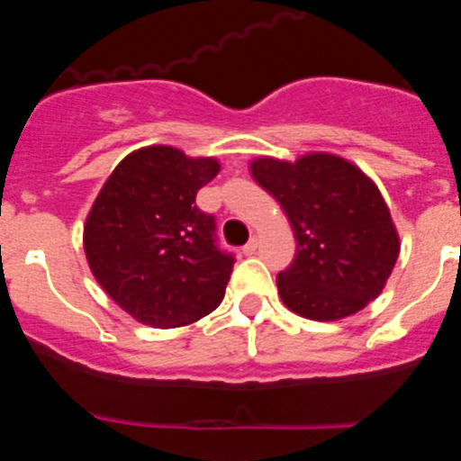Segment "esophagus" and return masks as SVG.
I'll return each mask as SVG.
<instances>
[{
    "label": "esophagus",
    "mask_w": 461,
    "mask_h": 461,
    "mask_svg": "<svg viewBox=\"0 0 461 461\" xmlns=\"http://www.w3.org/2000/svg\"><path fill=\"white\" fill-rule=\"evenodd\" d=\"M256 249H258V240L254 238V240H249V242L244 244V247H242V254H244V256H254Z\"/></svg>",
    "instance_id": "esophagus-1"
}]
</instances>
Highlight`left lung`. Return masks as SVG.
Listing matches in <instances>:
<instances>
[{"instance_id": "obj_1", "label": "left lung", "mask_w": 461, "mask_h": 461, "mask_svg": "<svg viewBox=\"0 0 461 461\" xmlns=\"http://www.w3.org/2000/svg\"><path fill=\"white\" fill-rule=\"evenodd\" d=\"M251 175L284 207L295 233V258L276 275L284 304L312 321H339L367 307L399 256L378 186L351 161L325 152L293 164L260 157Z\"/></svg>"}]
</instances>
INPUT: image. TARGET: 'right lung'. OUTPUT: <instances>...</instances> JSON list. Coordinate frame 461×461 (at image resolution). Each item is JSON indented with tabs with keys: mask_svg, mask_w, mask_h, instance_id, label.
I'll use <instances>...</instances> for the list:
<instances>
[{
	"mask_svg": "<svg viewBox=\"0 0 461 461\" xmlns=\"http://www.w3.org/2000/svg\"><path fill=\"white\" fill-rule=\"evenodd\" d=\"M217 173V158L152 145L122 158L96 195L83 233L89 270L138 323L180 328L221 304L235 258L195 205Z\"/></svg>",
	"mask_w": 461,
	"mask_h": 461,
	"instance_id": "right-lung-1",
	"label": "right lung"
}]
</instances>
